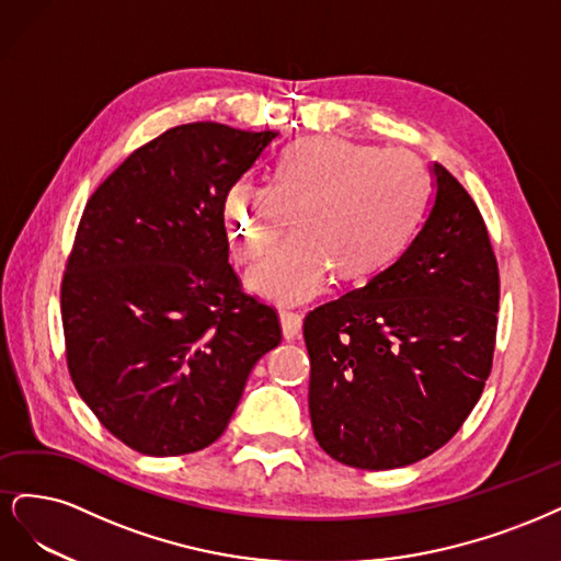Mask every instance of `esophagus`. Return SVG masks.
<instances>
[{"label":"esophagus","mask_w":561,"mask_h":561,"mask_svg":"<svg viewBox=\"0 0 561 561\" xmlns=\"http://www.w3.org/2000/svg\"><path fill=\"white\" fill-rule=\"evenodd\" d=\"M279 321H282V333L286 340H294L302 327V317L296 312H282Z\"/></svg>","instance_id":"1"}]
</instances>
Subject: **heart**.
<instances>
[{"instance_id":"b5f03b06","label":"heart","mask_w":561,"mask_h":561,"mask_svg":"<svg viewBox=\"0 0 561 561\" xmlns=\"http://www.w3.org/2000/svg\"><path fill=\"white\" fill-rule=\"evenodd\" d=\"M426 195V172L412 153L310 137L284 151L267 186L238 179L224 219L242 263L259 259L291 219L294 242L251 267L247 286L270 302L300 305L327 288L331 273L364 282L387 267L420 224Z\"/></svg>"}]
</instances>
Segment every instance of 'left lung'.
Instances as JSON below:
<instances>
[{
    "mask_svg": "<svg viewBox=\"0 0 561 561\" xmlns=\"http://www.w3.org/2000/svg\"><path fill=\"white\" fill-rule=\"evenodd\" d=\"M426 221L387 270L305 317L314 438L387 471L461 428L492 370L499 267L473 197L433 162Z\"/></svg>",
    "mask_w": 561,
    "mask_h": 561,
    "instance_id": "1",
    "label": "left lung"
}]
</instances>
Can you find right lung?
<instances>
[{
	"instance_id": "right-lung-1",
	"label": "right lung",
	"mask_w": 561,
	"mask_h": 561,
	"mask_svg": "<svg viewBox=\"0 0 561 561\" xmlns=\"http://www.w3.org/2000/svg\"><path fill=\"white\" fill-rule=\"evenodd\" d=\"M277 135L176 125L83 209L60 291L67 366L102 426L141 455L211 445L282 342L273 307L242 294L224 226L230 186Z\"/></svg>"
}]
</instances>
